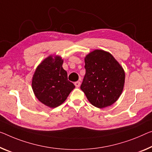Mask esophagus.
Here are the masks:
<instances>
[{
	"mask_svg": "<svg viewBox=\"0 0 152 152\" xmlns=\"http://www.w3.org/2000/svg\"><path fill=\"white\" fill-rule=\"evenodd\" d=\"M80 84H81V82L80 81H76V82H75V87L77 88H79V86H80Z\"/></svg>",
	"mask_w": 152,
	"mask_h": 152,
	"instance_id": "esophagus-1",
	"label": "esophagus"
}]
</instances>
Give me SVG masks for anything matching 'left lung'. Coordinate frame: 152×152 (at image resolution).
I'll return each instance as SVG.
<instances>
[{
	"label": "left lung",
	"instance_id": "left-lung-1",
	"mask_svg": "<svg viewBox=\"0 0 152 152\" xmlns=\"http://www.w3.org/2000/svg\"><path fill=\"white\" fill-rule=\"evenodd\" d=\"M84 60L86 75L81 90L97 108L111 106L122 93L124 70L110 53L104 50L92 51Z\"/></svg>",
	"mask_w": 152,
	"mask_h": 152
}]
</instances>
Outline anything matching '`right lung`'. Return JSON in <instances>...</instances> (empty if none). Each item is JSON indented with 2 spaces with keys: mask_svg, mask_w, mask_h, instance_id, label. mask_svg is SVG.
I'll return each instance as SVG.
<instances>
[{
  "mask_svg": "<svg viewBox=\"0 0 152 152\" xmlns=\"http://www.w3.org/2000/svg\"><path fill=\"white\" fill-rule=\"evenodd\" d=\"M63 60L59 56H49L34 71L32 88L37 99L50 108L60 106L75 86L68 80L62 68Z\"/></svg>",
  "mask_w": 152,
  "mask_h": 152,
  "instance_id": "right-lung-1",
  "label": "right lung"
}]
</instances>
